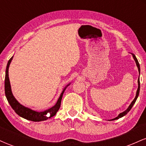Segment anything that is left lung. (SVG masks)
Masks as SVG:
<instances>
[{
  "label": "left lung",
  "mask_w": 146,
  "mask_h": 146,
  "mask_svg": "<svg viewBox=\"0 0 146 146\" xmlns=\"http://www.w3.org/2000/svg\"><path fill=\"white\" fill-rule=\"evenodd\" d=\"M132 56H133V58H134V59H135V62H136L137 66V67H138L139 72V74H140V65H139V62H138V60H137V59L136 56H135V55L133 54V53H132ZM139 90H140V81H139V78H138V88H137V94H136V97H135V98L134 99V100H133V101L132 102V103L130 104V105L129 106V107H128V108H127V110H125V111H124V112H123V113H120L119 115H118V116H117V117H115V119H112V120L118 119L121 118V117H122L124 116V115H126V114L128 113L129 111H130V109H131V108H132V107L133 106V105H134V104H135V102H136V100H137V98H138L139 94Z\"/></svg>",
  "instance_id": "left-lung-1"
}]
</instances>
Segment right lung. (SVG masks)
Wrapping results in <instances>:
<instances>
[{
  "label": "right lung",
  "mask_w": 146,
  "mask_h": 146,
  "mask_svg": "<svg viewBox=\"0 0 146 146\" xmlns=\"http://www.w3.org/2000/svg\"><path fill=\"white\" fill-rule=\"evenodd\" d=\"M12 58L13 57H11V58H10L9 61H8L7 65L5 79V93L7 100V101L9 103L11 108H13V110H14L19 116L23 117V118L26 119L27 120H30V121H44V120H46L47 119L51 118V117L56 115L57 112H58V110L60 109L64 92L66 90V87H67L68 85H67V86L64 88V90H62V92L59 99H58V102H57L56 104L54 106L52 107V108H49L48 110H46L43 112H37L35 111V110L29 109V108H27V107L23 106V105H21V104L16 100V98H14L12 93H11V86H10L9 79V74H8V70H9V64L10 63H11V61L12 60Z\"/></svg>",
  "instance_id": "obj_1"
}]
</instances>
